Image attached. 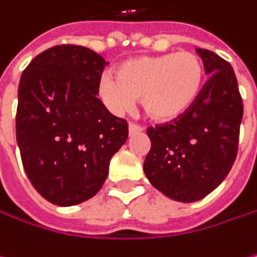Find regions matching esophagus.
Wrapping results in <instances>:
<instances>
[{
	"label": "esophagus",
	"mask_w": 257,
	"mask_h": 257,
	"mask_svg": "<svg viewBox=\"0 0 257 257\" xmlns=\"http://www.w3.org/2000/svg\"><path fill=\"white\" fill-rule=\"evenodd\" d=\"M127 130H130V134H137V133H142L143 131V127L137 123H130V126H127Z\"/></svg>",
	"instance_id": "1"
}]
</instances>
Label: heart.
Wrapping results in <instances>:
<instances>
[{
    "label": "heart",
    "instance_id": "obj_1",
    "mask_svg": "<svg viewBox=\"0 0 257 257\" xmlns=\"http://www.w3.org/2000/svg\"><path fill=\"white\" fill-rule=\"evenodd\" d=\"M203 85V61L196 53L181 50L121 64L115 79H102L100 94L114 112L130 111L136 100H142L151 120L172 121L193 106Z\"/></svg>",
    "mask_w": 257,
    "mask_h": 257
}]
</instances>
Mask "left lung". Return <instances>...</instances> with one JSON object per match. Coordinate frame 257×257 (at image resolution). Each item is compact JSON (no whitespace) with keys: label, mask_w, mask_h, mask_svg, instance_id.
<instances>
[{"label":"left lung","mask_w":257,"mask_h":257,"mask_svg":"<svg viewBox=\"0 0 257 257\" xmlns=\"http://www.w3.org/2000/svg\"><path fill=\"white\" fill-rule=\"evenodd\" d=\"M209 74L193 106L181 117L149 126L143 169L151 184L180 203L207 196L228 175L237 155L242 97L231 65L196 48Z\"/></svg>","instance_id":"obj_1"}]
</instances>
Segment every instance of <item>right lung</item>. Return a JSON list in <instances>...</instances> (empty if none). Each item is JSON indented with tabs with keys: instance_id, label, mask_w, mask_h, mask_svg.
<instances>
[{
	"instance_id": "1",
	"label": "right lung",
	"mask_w": 257,
	"mask_h": 257,
	"mask_svg": "<svg viewBox=\"0 0 257 257\" xmlns=\"http://www.w3.org/2000/svg\"><path fill=\"white\" fill-rule=\"evenodd\" d=\"M108 62L82 45H54L23 71L16 142L38 193L56 206H76L103 186L111 157L127 139V123L100 99Z\"/></svg>"
}]
</instances>
